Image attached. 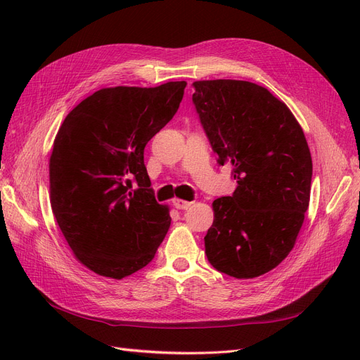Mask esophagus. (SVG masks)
<instances>
[{
    "instance_id": "obj_1",
    "label": "esophagus",
    "mask_w": 360,
    "mask_h": 360,
    "mask_svg": "<svg viewBox=\"0 0 360 360\" xmlns=\"http://www.w3.org/2000/svg\"><path fill=\"white\" fill-rule=\"evenodd\" d=\"M174 205H176V209H179V210H188L192 205V202L177 198V200H174Z\"/></svg>"
}]
</instances>
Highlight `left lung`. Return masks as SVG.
<instances>
[{"mask_svg": "<svg viewBox=\"0 0 360 360\" xmlns=\"http://www.w3.org/2000/svg\"><path fill=\"white\" fill-rule=\"evenodd\" d=\"M192 101L233 197L213 201L204 237L210 264L237 279L267 274L296 245L311 197L312 159L290 108L249 81H195Z\"/></svg>", "mask_w": 360, "mask_h": 360, "instance_id": "obj_1", "label": "left lung"}]
</instances>
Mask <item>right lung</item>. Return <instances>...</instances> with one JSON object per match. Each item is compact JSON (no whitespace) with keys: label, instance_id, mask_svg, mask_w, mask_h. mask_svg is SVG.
Listing matches in <instances>:
<instances>
[{"label":"right lung","instance_id":"obj_1","mask_svg":"<svg viewBox=\"0 0 360 360\" xmlns=\"http://www.w3.org/2000/svg\"><path fill=\"white\" fill-rule=\"evenodd\" d=\"M184 86L102 89L73 108L53 139L52 212L75 258L97 275L135 274L168 233L169 207L155 200L144 148L177 112Z\"/></svg>","mask_w":360,"mask_h":360}]
</instances>
